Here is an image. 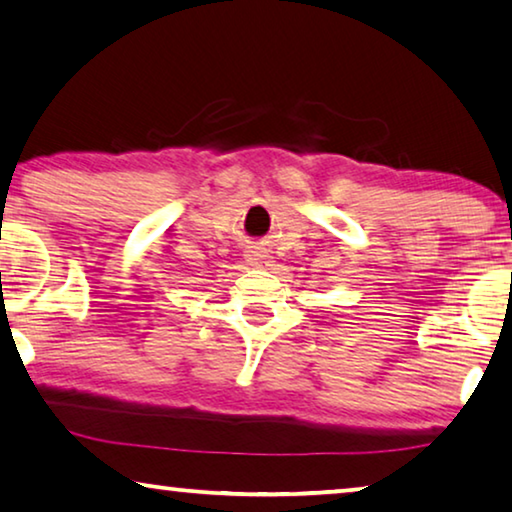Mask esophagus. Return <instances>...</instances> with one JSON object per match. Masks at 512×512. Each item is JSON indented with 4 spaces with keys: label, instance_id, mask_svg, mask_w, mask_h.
I'll return each mask as SVG.
<instances>
[{
    "label": "esophagus",
    "instance_id": "1",
    "mask_svg": "<svg viewBox=\"0 0 512 512\" xmlns=\"http://www.w3.org/2000/svg\"><path fill=\"white\" fill-rule=\"evenodd\" d=\"M246 262L250 266H255V269H269V266H273L271 264L273 257L269 255V250H266L262 243H253V246L246 250Z\"/></svg>",
    "mask_w": 512,
    "mask_h": 512
}]
</instances>
